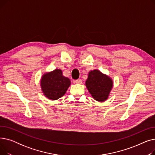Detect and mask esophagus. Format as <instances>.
I'll use <instances>...</instances> for the list:
<instances>
[{
	"mask_svg": "<svg viewBox=\"0 0 155 155\" xmlns=\"http://www.w3.org/2000/svg\"><path fill=\"white\" fill-rule=\"evenodd\" d=\"M75 83L77 84H81L82 83V81L80 79H77L75 80Z\"/></svg>",
	"mask_w": 155,
	"mask_h": 155,
	"instance_id": "1",
	"label": "esophagus"
}]
</instances>
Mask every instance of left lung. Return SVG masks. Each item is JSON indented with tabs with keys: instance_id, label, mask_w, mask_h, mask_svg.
I'll return each instance as SVG.
<instances>
[{
	"instance_id": "obj_1",
	"label": "left lung",
	"mask_w": 155,
	"mask_h": 155,
	"mask_svg": "<svg viewBox=\"0 0 155 155\" xmlns=\"http://www.w3.org/2000/svg\"><path fill=\"white\" fill-rule=\"evenodd\" d=\"M85 85L93 98L102 102L108 99L113 87V81L99 70H94L89 71Z\"/></svg>"
}]
</instances>
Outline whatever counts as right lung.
Instances as JSON below:
<instances>
[{"instance_id": "right-lung-1", "label": "right lung", "mask_w": 155, "mask_h": 155, "mask_svg": "<svg viewBox=\"0 0 155 155\" xmlns=\"http://www.w3.org/2000/svg\"><path fill=\"white\" fill-rule=\"evenodd\" d=\"M41 88L45 96L48 99L57 100L66 93L71 84L70 80L63 75L60 69L45 73L41 79Z\"/></svg>"}]
</instances>
